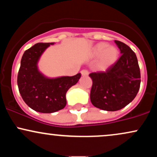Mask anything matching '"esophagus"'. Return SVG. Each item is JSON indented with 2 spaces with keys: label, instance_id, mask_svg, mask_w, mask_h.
Returning a JSON list of instances; mask_svg holds the SVG:
<instances>
[{
  "label": "esophagus",
  "instance_id": "1",
  "mask_svg": "<svg viewBox=\"0 0 157 157\" xmlns=\"http://www.w3.org/2000/svg\"><path fill=\"white\" fill-rule=\"evenodd\" d=\"M81 75H82V76H87V75H89V71H88L87 69H82V71H81Z\"/></svg>",
  "mask_w": 157,
  "mask_h": 157
}]
</instances>
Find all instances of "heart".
I'll return each mask as SVG.
<instances>
[{"instance_id": "1", "label": "heart", "mask_w": 157, "mask_h": 157, "mask_svg": "<svg viewBox=\"0 0 157 157\" xmlns=\"http://www.w3.org/2000/svg\"><path fill=\"white\" fill-rule=\"evenodd\" d=\"M95 56L100 57L99 66L100 68H107L114 63L117 60L119 52L113 46H110L105 43H100L95 46L94 49Z\"/></svg>"}]
</instances>
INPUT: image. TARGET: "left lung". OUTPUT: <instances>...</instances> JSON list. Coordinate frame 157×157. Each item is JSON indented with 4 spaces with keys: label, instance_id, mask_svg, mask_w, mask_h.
Returning a JSON list of instances; mask_svg holds the SVG:
<instances>
[{
    "label": "left lung",
    "instance_id": "8db88e82",
    "mask_svg": "<svg viewBox=\"0 0 157 157\" xmlns=\"http://www.w3.org/2000/svg\"><path fill=\"white\" fill-rule=\"evenodd\" d=\"M115 43L121 56L105 71L89 75L92 80L90 99L94 106L108 111L125 107L135 98L140 87V70L136 56L128 45Z\"/></svg>",
    "mask_w": 157,
    "mask_h": 157
}]
</instances>
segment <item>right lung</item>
Masks as SVG:
<instances>
[{"label":"right lung","mask_w":157,"mask_h":157,"mask_svg":"<svg viewBox=\"0 0 157 157\" xmlns=\"http://www.w3.org/2000/svg\"><path fill=\"white\" fill-rule=\"evenodd\" d=\"M53 43H38L25 51L17 75V86L23 101L40 113H53L66 105V94L78 82L81 74L55 79L45 77L37 63L43 52Z\"/></svg>","instance_id":"add662e5"}]
</instances>
